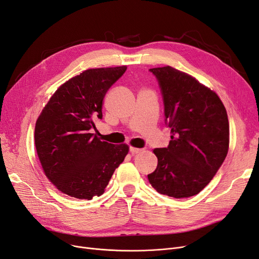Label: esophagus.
I'll return each mask as SVG.
<instances>
[{"label": "esophagus", "instance_id": "obj_1", "mask_svg": "<svg viewBox=\"0 0 259 259\" xmlns=\"http://www.w3.org/2000/svg\"><path fill=\"white\" fill-rule=\"evenodd\" d=\"M130 151H131L133 154H138V153L142 152L143 150H142V149H138V148H134V147H131V148H130Z\"/></svg>", "mask_w": 259, "mask_h": 259}]
</instances>
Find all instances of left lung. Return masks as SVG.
<instances>
[{"label":"left lung","mask_w":259,"mask_h":259,"mask_svg":"<svg viewBox=\"0 0 259 259\" xmlns=\"http://www.w3.org/2000/svg\"><path fill=\"white\" fill-rule=\"evenodd\" d=\"M150 71L161 88L171 140L168 148L153 150L158 162L148 179L160 194L189 198L209 184L229 152L227 112L195 77L170 66Z\"/></svg>","instance_id":"left-lung-1"}]
</instances>
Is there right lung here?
Returning <instances> with one entry per match:
<instances>
[{
  "label": "right lung",
  "instance_id": "obj_1",
  "mask_svg": "<svg viewBox=\"0 0 259 259\" xmlns=\"http://www.w3.org/2000/svg\"><path fill=\"white\" fill-rule=\"evenodd\" d=\"M126 66L96 68L68 79L47 103L35 126V147L49 181L63 193L91 200L104 192L113 172L128 153L91 133L102 119L107 90Z\"/></svg>",
  "mask_w": 259,
  "mask_h": 259
}]
</instances>
